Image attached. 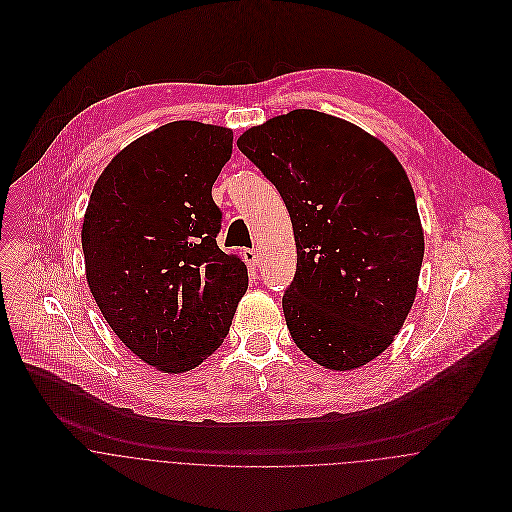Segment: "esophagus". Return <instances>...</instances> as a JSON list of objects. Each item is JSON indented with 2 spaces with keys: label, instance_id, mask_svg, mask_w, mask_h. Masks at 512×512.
Returning a JSON list of instances; mask_svg holds the SVG:
<instances>
[{
  "label": "esophagus",
  "instance_id": "esophagus-1",
  "mask_svg": "<svg viewBox=\"0 0 512 512\" xmlns=\"http://www.w3.org/2000/svg\"><path fill=\"white\" fill-rule=\"evenodd\" d=\"M244 260H246V264L248 266H258V252L254 250V248H248V250H244Z\"/></svg>",
  "mask_w": 512,
  "mask_h": 512
}]
</instances>
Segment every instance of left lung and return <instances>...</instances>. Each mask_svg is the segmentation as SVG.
Instances as JSON below:
<instances>
[{
    "label": "left lung",
    "mask_w": 512,
    "mask_h": 512,
    "mask_svg": "<svg viewBox=\"0 0 512 512\" xmlns=\"http://www.w3.org/2000/svg\"><path fill=\"white\" fill-rule=\"evenodd\" d=\"M236 144L292 219L297 268L282 307L293 343L331 370L370 363L402 329L424 260L404 167L359 126L317 110L276 116Z\"/></svg>",
    "instance_id": "8db88e82"
}]
</instances>
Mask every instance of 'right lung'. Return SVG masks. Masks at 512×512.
Masks as SVG:
<instances>
[{"label": "right lung", "instance_id": "1", "mask_svg": "<svg viewBox=\"0 0 512 512\" xmlns=\"http://www.w3.org/2000/svg\"><path fill=\"white\" fill-rule=\"evenodd\" d=\"M230 153L228 128L165 124L108 163L86 207L90 293L120 341L163 372L211 357L248 288L244 262L217 244L211 191Z\"/></svg>", "mask_w": 512, "mask_h": 512}]
</instances>
